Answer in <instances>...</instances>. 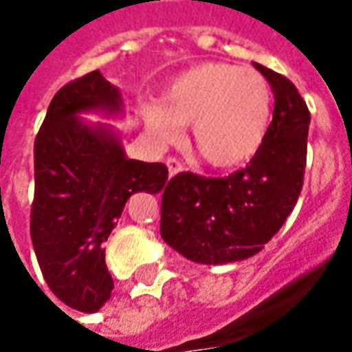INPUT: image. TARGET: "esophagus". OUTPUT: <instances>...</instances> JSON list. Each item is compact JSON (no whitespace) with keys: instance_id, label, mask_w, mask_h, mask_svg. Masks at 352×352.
<instances>
[{"instance_id":"1","label":"esophagus","mask_w":352,"mask_h":352,"mask_svg":"<svg viewBox=\"0 0 352 352\" xmlns=\"http://www.w3.org/2000/svg\"><path fill=\"white\" fill-rule=\"evenodd\" d=\"M166 166H168L169 177L177 175V173H181V171H183V164H181V160H177V158H173V156H169L168 160H166Z\"/></svg>"}]
</instances>
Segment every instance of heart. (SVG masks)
Segmentation results:
<instances>
[{"label":"heart","instance_id":"1","mask_svg":"<svg viewBox=\"0 0 352 352\" xmlns=\"http://www.w3.org/2000/svg\"><path fill=\"white\" fill-rule=\"evenodd\" d=\"M164 105L153 103L145 122L160 143H175L192 124V143L211 168L249 162L264 143L272 120V87L264 75L234 64L194 65L171 80Z\"/></svg>","mask_w":352,"mask_h":352}]
</instances>
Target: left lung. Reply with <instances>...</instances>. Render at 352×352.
I'll return each instance as SVG.
<instances>
[{
	"label": "left lung",
	"mask_w": 352,
	"mask_h": 352,
	"mask_svg": "<svg viewBox=\"0 0 352 352\" xmlns=\"http://www.w3.org/2000/svg\"><path fill=\"white\" fill-rule=\"evenodd\" d=\"M275 98L270 130L249 166L228 177L183 171L162 194L160 236L184 258L219 265L264 249L302 192L311 115L280 73L254 64Z\"/></svg>",
	"instance_id": "left-lung-1"
}]
</instances>
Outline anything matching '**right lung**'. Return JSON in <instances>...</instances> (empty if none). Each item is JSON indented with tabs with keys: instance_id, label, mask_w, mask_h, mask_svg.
I'll return each instance as SVG.
<instances>
[{
	"instance_id": "right-lung-1",
	"label": "right lung",
	"mask_w": 352,
	"mask_h": 352,
	"mask_svg": "<svg viewBox=\"0 0 352 352\" xmlns=\"http://www.w3.org/2000/svg\"><path fill=\"white\" fill-rule=\"evenodd\" d=\"M122 113L120 90L98 69L67 82L52 98L35 138L32 243L43 277L58 300L96 313L111 298L105 249L115 221L135 192H160L168 168L130 160L109 126L80 113Z\"/></svg>"
}]
</instances>
